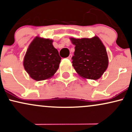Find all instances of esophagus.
I'll use <instances>...</instances> for the list:
<instances>
[{"label":"esophagus","mask_w":132,"mask_h":132,"mask_svg":"<svg viewBox=\"0 0 132 132\" xmlns=\"http://www.w3.org/2000/svg\"><path fill=\"white\" fill-rule=\"evenodd\" d=\"M71 57H72V54H69V56L68 57V58L69 59V60H71Z\"/></svg>","instance_id":"obj_1"}]
</instances>
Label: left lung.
I'll use <instances>...</instances> for the list:
<instances>
[{"mask_svg": "<svg viewBox=\"0 0 132 132\" xmlns=\"http://www.w3.org/2000/svg\"><path fill=\"white\" fill-rule=\"evenodd\" d=\"M70 40L75 45L72 63L82 78L97 80L104 74L109 64L107 51L97 37Z\"/></svg>", "mask_w": 132, "mask_h": 132, "instance_id": "left-lung-1", "label": "left lung"}]
</instances>
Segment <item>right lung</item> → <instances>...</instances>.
Here are the masks:
<instances>
[{
    "label": "right lung",
    "mask_w": 132,
    "mask_h": 132,
    "mask_svg": "<svg viewBox=\"0 0 132 132\" xmlns=\"http://www.w3.org/2000/svg\"><path fill=\"white\" fill-rule=\"evenodd\" d=\"M52 40L37 37L28 46L23 60L25 71L33 79L43 81L51 78L59 68L61 57Z\"/></svg>",
    "instance_id": "obj_1"
}]
</instances>
